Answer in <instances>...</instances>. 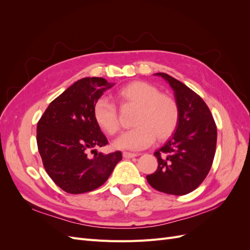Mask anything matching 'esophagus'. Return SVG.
<instances>
[{
  "mask_svg": "<svg viewBox=\"0 0 250 250\" xmlns=\"http://www.w3.org/2000/svg\"><path fill=\"white\" fill-rule=\"evenodd\" d=\"M138 154L137 153H131V152H123V157L124 158H132L135 157Z\"/></svg>",
  "mask_w": 250,
  "mask_h": 250,
  "instance_id": "34e87169",
  "label": "esophagus"
}]
</instances>
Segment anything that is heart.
I'll use <instances>...</instances> for the list:
<instances>
[{"instance_id": "1", "label": "heart", "mask_w": 250, "mask_h": 250, "mask_svg": "<svg viewBox=\"0 0 250 250\" xmlns=\"http://www.w3.org/2000/svg\"><path fill=\"white\" fill-rule=\"evenodd\" d=\"M120 105H134L137 110L132 119L134 126L115 142L121 149L139 150L150 146L153 141L169 139L179 123L180 110L177 101L168 94L160 93L155 85L147 81L135 80L116 90ZM93 117L101 130L109 137L120 130L116 105L105 97L94 103Z\"/></svg>"}]
</instances>
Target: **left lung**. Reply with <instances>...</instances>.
<instances>
[{
  "label": "left lung",
  "instance_id": "1",
  "mask_svg": "<svg viewBox=\"0 0 250 250\" xmlns=\"http://www.w3.org/2000/svg\"><path fill=\"white\" fill-rule=\"evenodd\" d=\"M174 89L178 103L179 123L173 137L154 152L157 169L147 175L155 190L171 195H186L197 188L213 165L217 126L202 98L183 82L166 73H156Z\"/></svg>",
  "mask_w": 250,
  "mask_h": 250
}]
</instances>
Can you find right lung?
<instances>
[{"instance_id":"add662e5","label":"right lung","mask_w":250,"mask_h":250,"mask_svg":"<svg viewBox=\"0 0 250 250\" xmlns=\"http://www.w3.org/2000/svg\"><path fill=\"white\" fill-rule=\"evenodd\" d=\"M111 86L101 77L80 79L49 104L37 123V147L44 170L66 193L96 190L122 160L120 151L103 154L95 150L108 141L95 122L93 106Z\"/></svg>"}]
</instances>
